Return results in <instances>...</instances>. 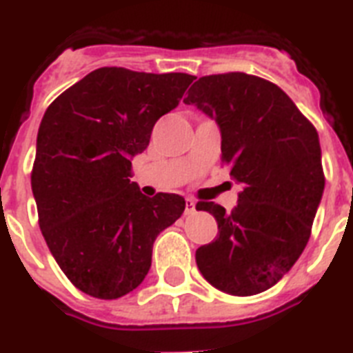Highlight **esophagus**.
<instances>
[{
    "label": "esophagus",
    "instance_id": "obj_1",
    "mask_svg": "<svg viewBox=\"0 0 353 353\" xmlns=\"http://www.w3.org/2000/svg\"><path fill=\"white\" fill-rule=\"evenodd\" d=\"M196 212V201L194 199H190V197H186L185 199V216H190V214H194Z\"/></svg>",
    "mask_w": 353,
    "mask_h": 353
}]
</instances>
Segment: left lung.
Wrapping results in <instances>:
<instances>
[{
  "instance_id": "left-lung-1",
  "label": "left lung",
  "mask_w": 353,
  "mask_h": 353,
  "mask_svg": "<svg viewBox=\"0 0 353 353\" xmlns=\"http://www.w3.org/2000/svg\"><path fill=\"white\" fill-rule=\"evenodd\" d=\"M185 103L216 119L223 163L243 185L232 212L197 203L219 228L196 250L197 268L232 296L268 290L310 239L325 190L317 130L277 85L245 72L199 77Z\"/></svg>"
}]
</instances>
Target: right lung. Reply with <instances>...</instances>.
Here are the masks:
<instances>
[{
  "instance_id": "add662e5",
  "label": "right lung",
  "mask_w": 353,
  "mask_h": 353,
  "mask_svg": "<svg viewBox=\"0 0 353 353\" xmlns=\"http://www.w3.org/2000/svg\"><path fill=\"white\" fill-rule=\"evenodd\" d=\"M194 76L103 67L57 96L39 125L32 194L39 228L76 288L117 299L141 285L159 232L185 210L177 194L143 196L132 157L179 105Z\"/></svg>"
}]
</instances>
